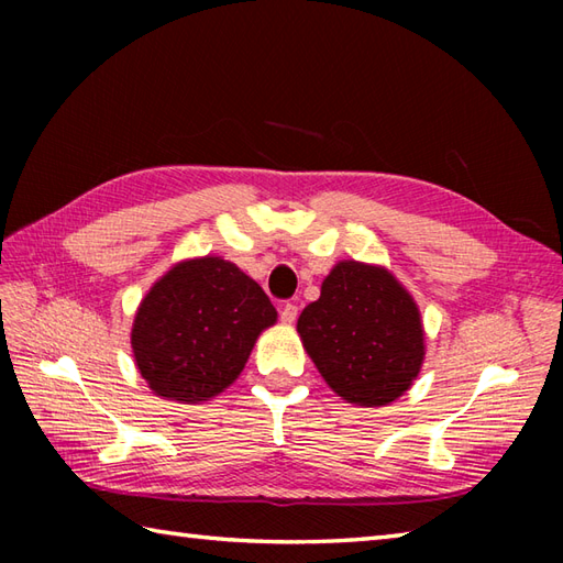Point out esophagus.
I'll return each mask as SVG.
<instances>
[{"label": "esophagus", "instance_id": "1", "mask_svg": "<svg viewBox=\"0 0 563 563\" xmlns=\"http://www.w3.org/2000/svg\"><path fill=\"white\" fill-rule=\"evenodd\" d=\"M295 319H297V307L295 305H283L280 307V321H283V324H295Z\"/></svg>", "mask_w": 563, "mask_h": 563}]
</instances>
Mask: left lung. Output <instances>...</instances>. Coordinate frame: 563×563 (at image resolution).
Instances as JSON below:
<instances>
[{"instance_id": "8db88e82", "label": "left lung", "mask_w": 563, "mask_h": 563, "mask_svg": "<svg viewBox=\"0 0 563 563\" xmlns=\"http://www.w3.org/2000/svg\"><path fill=\"white\" fill-rule=\"evenodd\" d=\"M307 355L343 401L387 406L409 391L426 357L411 292L385 266L339 261L297 319Z\"/></svg>"}]
</instances>
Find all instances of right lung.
<instances>
[{
	"label": "right lung",
	"instance_id": "add662e5",
	"mask_svg": "<svg viewBox=\"0 0 563 563\" xmlns=\"http://www.w3.org/2000/svg\"><path fill=\"white\" fill-rule=\"evenodd\" d=\"M275 319L268 295L232 261L184 258L142 297L130 345L157 397L202 404L242 375L261 331Z\"/></svg>",
	"mask_w": 563,
	"mask_h": 563
}]
</instances>
